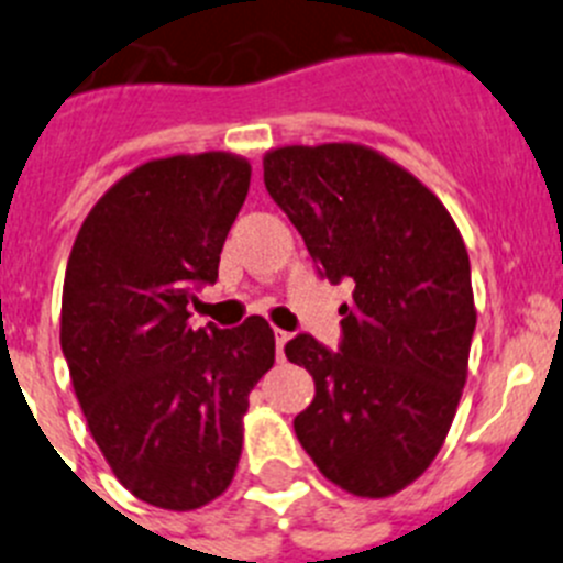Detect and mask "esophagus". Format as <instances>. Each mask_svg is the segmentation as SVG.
<instances>
[{
  "mask_svg": "<svg viewBox=\"0 0 563 563\" xmlns=\"http://www.w3.org/2000/svg\"><path fill=\"white\" fill-rule=\"evenodd\" d=\"M288 339H291V333H286V330H275V346H277V358H283V346L288 344Z\"/></svg>",
  "mask_w": 563,
  "mask_h": 563,
  "instance_id": "esophagus-1",
  "label": "esophagus"
}]
</instances>
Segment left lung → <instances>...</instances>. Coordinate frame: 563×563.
Returning <instances> with one entry per match:
<instances>
[{
	"label": "left lung",
	"mask_w": 563,
	"mask_h": 563,
	"mask_svg": "<svg viewBox=\"0 0 563 563\" xmlns=\"http://www.w3.org/2000/svg\"><path fill=\"white\" fill-rule=\"evenodd\" d=\"M264 183L324 275L353 283L341 353L306 333L286 344L317 386L299 444L350 495H397L439 455L470 372L464 239L422 180L353 141L269 150Z\"/></svg>",
	"instance_id": "obj_1"
}]
</instances>
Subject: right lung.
Returning a JSON list of instances; mask_svg holds the SVG:
<instances>
[{
  "mask_svg": "<svg viewBox=\"0 0 563 563\" xmlns=\"http://www.w3.org/2000/svg\"><path fill=\"white\" fill-rule=\"evenodd\" d=\"M233 152L155 157L93 205L68 255L60 346L97 448L130 495L166 511L217 500L235 475L250 391L275 364L264 317L194 330L250 191Z\"/></svg>",
  "mask_w": 563,
  "mask_h": 563,
  "instance_id": "right-lung-1",
  "label": "right lung"
}]
</instances>
